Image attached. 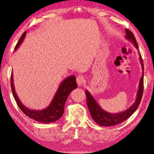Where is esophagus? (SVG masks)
Segmentation results:
<instances>
[{"label":"esophagus","instance_id":"esophagus-1","mask_svg":"<svg viewBox=\"0 0 154 154\" xmlns=\"http://www.w3.org/2000/svg\"><path fill=\"white\" fill-rule=\"evenodd\" d=\"M77 83L79 86H83L85 84V79H84L83 76L79 75L77 77Z\"/></svg>","mask_w":154,"mask_h":154}]
</instances>
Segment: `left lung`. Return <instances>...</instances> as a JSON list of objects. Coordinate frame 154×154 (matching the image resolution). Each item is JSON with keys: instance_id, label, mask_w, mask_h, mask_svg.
<instances>
[{"instance_id": "obj_1", "label": "left lung", "mask_w": 154, "mask_h": 154, "mask_svg": "<svg viewBox=\"0 0 154 154\" xmlns=\"http://www.w3.org/2000/svg\"><path fill=\"white\" fill-rule=\"evenodd\" d=\"M125 32L126 39L132 42L133 45L136 47V48L138 49V45H137L136 38H135L134 34H132V32L127 29H125ZM139 60H140L141 65V69H142V75H141L140 81H139L136 100H135L134 103L128 109L123 110L122 112H118V113H111V112H106V110L102 109L101 106L98 105L97 101H96L95 98H94V96L91 95V93L88 90L85 91L86 96H87V106L89 110L90 114H91V118H93L94 121L99 125L108 127L116 125L121 123L125 120H126L128 118H130L136 111L137 108H138L139 103L141 102V97H142L143 89H144V65H143L142 58H141V56L139 53Z\"/></svg>"}]
</instances>
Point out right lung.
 Here are the masks:
<instances>
[{
	"instance_id": "add662e5",
	"label": "right lung",
	"mask_w": 154,
	"mask_h": 154,
	"mask_svg": "<svg viewBox=\"0 0 154 154\" xmlns=\"http://www.w3.org/2000/svg\"><path fill=\"white\" fill-rule=\"evenodd\" d=\"M26 36V32L23 33L21 38H20L19 42L16 45L15 50L16 51L19 48L20 44L23 42ZM13 73L11 75V89L13 91V94L15 98L16 102H17L18 106L21 109L22 112L28 116L29 118L34 119L37 122H42V123H51V122H56L59 120L64 112V107L67 98L68 97L69 94L73 89L77 88V83H76V77L74 75H70L67 77L63 80L58 89L57 90L54 97L51 101V103L49 104L48 107L42 110H34L30 109L26 107L21 101L19 99L17 94H16L15 86L13 82Z\"/></svg>"
}]
</instances>
